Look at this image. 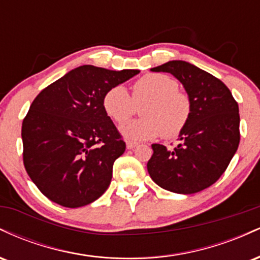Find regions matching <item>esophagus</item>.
<instances>
[{
    "label": "esophagus",
    "instance_id": "obj_1",
    "mask_svg": "<svg viewBox=\"0 0 260 260\" xmlns=\"http://www.w3.org/2000/svg\"><path fill=\"white\" fill-rule=\"evenodd\" d=\"M137 145H138V143L137 142H133V140H126V147H127V149H134L137 147Z\"/></svg>",
    "mask_w": 260,
    "mask_h": 260
}]
</instances>
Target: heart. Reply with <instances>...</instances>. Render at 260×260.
I'll use <instances>...</instances> for the list:
<instances>
[{
    "instance_id": "1",
    "label": "heart",
    "mask_w": 260,
    "mask_h": 260,
    "mask_svg": "<svg viewBox=\"0 0 260 260\" xmlns=\"http://www.w3.org/2000/svg\"><path fill=\"white\" fill-rule=\"evenodd\" d=\"M140 104L143 117L120 127L127 139H151L161 134L174 138L186 127L192 112L189 96L178 90L177 80L168 74L143 76L132 86V98L123 85L112 86L103 98L104 111L116 123L127 121Z\"/></svg>"
}]
</instances>
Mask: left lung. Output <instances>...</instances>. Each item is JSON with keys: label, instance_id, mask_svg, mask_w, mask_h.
<instances>
[{"label": "left lung", "instance_id": "8db88e82", "mask_svg": "<svg viewBox=\"0 0 260 260\" xmlns=\"http://www.w3.org/2000/svg\"><path fill=\"white\" fill-rule=\"evenodd\" d=\"M180 80L192 112L178 134L180 144L168 150L153 144L148 172L157 186L178 194H193L219 180L240 144L238 104L220 79L186 61L151 68Z\"/></svg>", "mask_w": 260, "mask_h": 260}]
</instances>
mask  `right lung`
<instances>
[{"instance_id": "right-lung-1", "label": "right lung", "mask_w": 260, "mask_h": 260, "mask_svg": "<svg viewBox=\"0 0 260 260\" xmlns=\"http://www.w3.org/2000/svg\"><path fill=\"white\" fill-rule=\"evenodd\" d=\"M84 64L35 98L22 124L23 161L50 201L84 207L105 193L126 143L103 107L110 88L138 74Z\"/></svg>"}]
</instances>
